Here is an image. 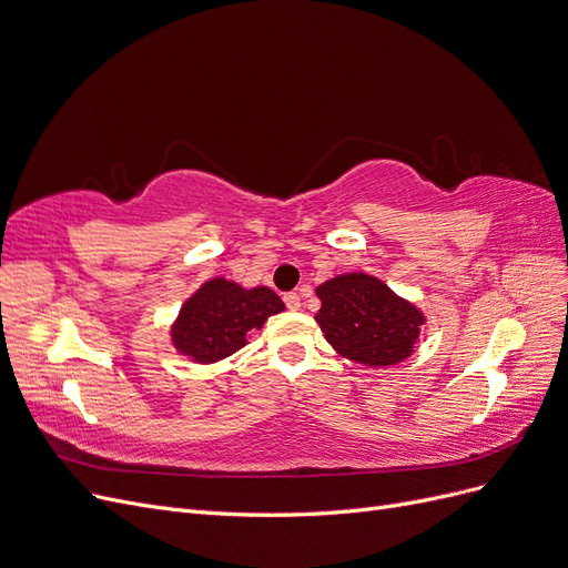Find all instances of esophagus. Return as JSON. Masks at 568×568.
Segmentation results:
<instances>
[{
    "label": "esophagus",
    "instance_id": "obj_1",
    "mask_svg": "<svg viewBox=\"0 0 568 568\" xmlns=\"http://www.w3.org/2000/svg\"><path fill=\"white\" fill-rule=\"evenodd\" d=\"M283 302H285V306L290 311H300V306H302V300H300L297 292H287V295L283 297Z\"/></svg>",
    "mask_w": 568,
    "mask_h": 568
}]
</instances>
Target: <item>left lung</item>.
Returning <instances> with one entry per match:
<instances>
[{
  "label": "left lung",
  "instance_id": "8db88e82",
  "mask_svg": "<svg viewBox=\"0 0 568 568\" xmlns=\"http://www.w3.org/2000/svg\"><path fill=\"white\" fill-rule=\"evenodd\" d=\"M321 311L316 323L325 339L344 358L386 367L409 358L418 332L426 323L424 313L379 278L367 273H344L316 287Z\"/></svg>",
  "mask_w": 568,
  "mask_h": 568
}]
</instances>
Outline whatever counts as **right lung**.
I'll list each match as a JSON object with an SVG mask.
<instances>
[{
    "mask_svg": "<svg viewBox=\"0 0 568 568\" xmlns=\"http://www.w3.org/2000/svg\"><path fill=\"white\" fill-rule=\"evenodd\" d=\"M283 308L281 297L268 287L245 290L231 281L213 278L182 304L171 327L173 346L194 363H217L243 348L250 334Z\"/></svg>",
    "mask_w": 568,
    "mask_h": 568,
    "instance_id": "obj_1",
    "label": "right lung"
}]
</instances>
